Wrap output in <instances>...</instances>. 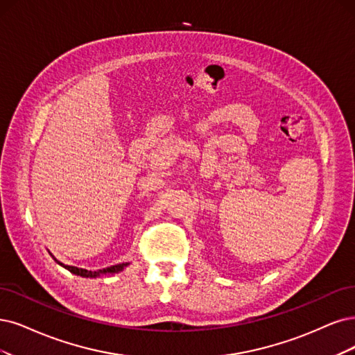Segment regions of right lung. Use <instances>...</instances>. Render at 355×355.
<instances>
[{"label": "right lung", "mask_w": 355, "mask_h": 355, "mask_svg": "<svg viewBox=\"0 0 355 355\" xmlns=\"http://www.w3.org/2000/svg\"><path fill=\"white\" fill-rule=\"evenodd\" d=\"M52 256V259H54L57 263L60 266H62L64 269L70 270L71 273L77 275V277H82V278H99V277H103V275H115V273H120L124 270V268H127L130 263H120V265H115V266H110V268H105V269H101V270H87V269H82V268H76V266H70V265H64L62 261L57 260L54 257V254L49 253Z\"/></svg>", "instance_id": "right-lung-1"}]
</instances>
